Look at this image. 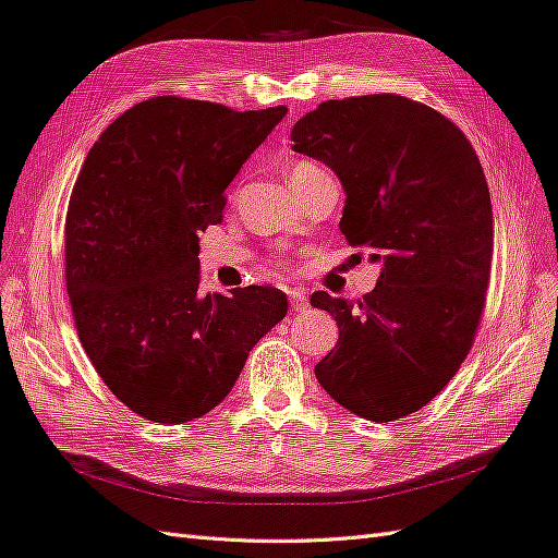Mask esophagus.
I'll use <instances>...</instances> for the list:
<instances>
[{"label":"esophagus","instance_id":"1","mask_svg":"<svg viewBox=\"0 0 558 558\" xmlns=\"http://www.w3.org/2000/svg\"><path fill=\"white\" fill-rule=\"evenodd\" d=\"M289 301H291V307L295 312H305L307 310V295L303 291H298V289L289 291Z\"/></svg>","mask_w":558,"mask_h":558}]
</instances>
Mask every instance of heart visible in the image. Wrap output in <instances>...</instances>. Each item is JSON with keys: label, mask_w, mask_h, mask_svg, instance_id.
<instances>
[{"label": "heart", "mask_w": 558, "mask_h": 558, "mask_svg": "<svg viewBox=\"0 0 558 558\" xmlns=\"http://www.w3.org/2000/svg\"><path fill=\"white\" fill-rule=\"evenodd\" d=\"M319 172H324V170L317 166V162L301 160V162H293V166H291L289 180H291V184L295 186V184H301V182L310 180V177H315V174H319Z\"/></svg>", "instance_id": "obj_1"}]
</instances>
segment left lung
Returning <instances> with one entry per match:
<instances>
[{
  "mask_svg": "<svg viewBox=\"0 0 558 558\" xmlns=\"http://www.w3.org/2000/svg\"><path fill=\"white\" fill-rule=\"evenodd\" d=\"M291 140L336 172L338 227L381 265L362 301L310 298L341 329L317 381L362 418L418 412L466 360L483 315L495 234L481 160L454 122L398 94L324 101Z\"/></svg>",
  "mask_w": 558,
  "mask_h": 558,
  "instance_id": "obj_1",
  "label": "left lung"
}]
</instances>
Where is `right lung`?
<instances>
[{"label":"right lung","instance_id":"obj_1","mask_svg":"<svg viewBox=\"0 0 558 558\" xmlns=\"http://www.w3.org/2000/svg\"><path fill=\"white\" fill-rule=\"evenodd\" d=\"M287 106L265 111L154 97L94 142L65 215V287L80 343L113 396L156 424L220 404L287 293H203L198 234Z\"/></svg>","mask_w":558,"mask_h":558}]
</instances>
